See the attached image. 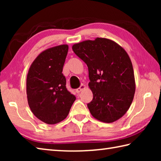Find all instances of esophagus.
Here are the masks:
<instances>
[{"label": "esophagus", "instance_id": "esophagus-1", "mask_svg": "<svg viewBox=\"0 0 161 161\" xmlns=\"http://www.w3.org/2000/svg\"><path fill=\"white\" fill-rule=\"evenodd\" d=\"M85 88H86L85 84H81L80 88H78V89H76V92H77V93H80V92H81V91L84 90V89H85Z\"/></svg>", "mask_w": 161, "mask_h": 161}]
</instances>
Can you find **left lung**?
<instances>
[{"mask_svg":"<svg viewBox=\"0 0 161 161\" xmlns=\"http://www.w3.org/2000/svg\"><path fill=\"white\" fill-rule=\"evenodd\" d=\"M89 70L93 99L87 104L92 116L112 123L129 110L136 91L132 62L126 50L113 40L97 37L72 45Z\"/></svg>","mask_w":161,"mask_h":161,"instance_id":"left-lung-1","label":"left lung"}]
</instances>
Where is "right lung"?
<instances>
[{
  "instance_id": "add662e5",
  "label": "right lung",
  "mask_w": 161,
  "mask_h": 161,
  "mask_svg": "<svg viewBox=\"0 0 161 161\" xmlns=\"http://www.w3.org/2000/svg\"><path fill=\"white\" fill-rule=\"evenodd\" d=\"M69 46L60 45L38 54L26 79L28 105L32 114L47 124L66 119L76 97L66 88L62 69Z\"/></svg>"
}]
</instances>
